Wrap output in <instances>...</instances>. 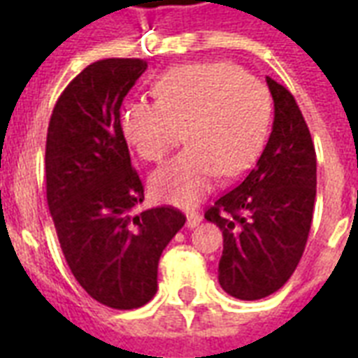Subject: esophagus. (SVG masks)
<instances>
[{
    "label": "esophagus",
    "mask_w": 358,
    "mask_h": 358,
    "mask_svg": "<svg viewBox=\"0 0 358 358\" xmlns=\"http://www.w3.org/2000/svg\"><path fill=\"white\" fill-rule=\"evenodd\" d=\"M201 221H202V215L199 212H189V213H187V227H189V229L196 227V224L201 223Z\"/></svg>",
    "instance_id": "34e87169"
}]
</instances>
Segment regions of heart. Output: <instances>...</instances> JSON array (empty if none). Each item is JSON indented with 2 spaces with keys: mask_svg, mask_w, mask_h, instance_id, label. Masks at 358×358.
I'll use <instances>...</instances> for the list:
<instances>
[{
  "mask_svg": "<svg viewBox=\"0 0 358 358\" xmlns=\"http://www.w3.org/2000/svg\"><path fill=\"white\" fill-rule=\"evenodd\" d=\"M154 92L157 102L137 100L124 109L122 131L146 162H162L185 131L189 146L150 180L159 201L195 206L221 174H241L258 159L271 124V94L238 64L176 66L157 80Z\"/></svg>",
  "mask_w": 358,
  "mask_h": 358,
  "instance_id": "obj_1",
  "label": "heart"
}]
</instances>
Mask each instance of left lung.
Wrapping results in <instances>:
<instances>
[{
	"label": "left lung",
	"instance_id": "8db88e82",
	"mask_svg": "<svg viewBox=\"0 0 358 358\" xmlns=\"http://www.w3.org/2000/svg\"><path fill=\"white\" fill-rule=\"evenodd\" d=\"M275 120L266 148L247 178L204 217L223 230L219 284L256 301L288 282L310 232L316 201V150L292 92L266 78Z\"/></svg>",
	"mask_w": 358,
	"mask_h": 358
}]
</instances>
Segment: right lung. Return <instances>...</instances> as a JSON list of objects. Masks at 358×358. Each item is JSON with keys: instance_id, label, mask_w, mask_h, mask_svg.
Returning a JSON list of instances; mask_svg holds the SVG:
<instances>
[{"instance_id": "add662e5", "label": "right lung", "mask_w": 358, "mask_h": 358, "mask_svg": "<svg viewBox=\"0 0 358 358\" xmlns=\"http://www.w3.org/2000/svg\"><path fill=\"white\" fill-rule=\"evenodd\" d=\"M146 66L143 59L89 64L59 96L46 137L48 208L66 264L92 299L117 310L156 295L159 256L185 223L173 206L134 213L145 187L120 106Z\"/></svg>"}]
</instances>
